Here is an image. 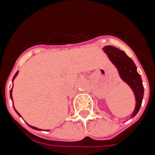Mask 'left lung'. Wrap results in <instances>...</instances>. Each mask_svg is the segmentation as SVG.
<instances>
[{"label": "left lung", "instance_id": "obj_1", "mask_svg": "<svg viewBox=\"0 0 155 155\" xmlns=\"http://www.w3.org/2000/svg\"><path fill=\"white\" fill-rule=\"evenodd\" d=\"M103 50L108 57L118 70L122 80L128 84L134 91L136 98V106L132 113V118L139 112L143 97V86L140 75L137 71V67L134 61L125 53L112 46H106Z\"/></svg>", "mask_w": 155, "mask_h": 155}]
</instances>
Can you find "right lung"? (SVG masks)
<instances>
[{"instance_id":"add662e5","label":"right lung","mask_w":155,"mask_h":155,"mask_svg":"<svg viewBox=\"0 0 155 155\" xmlns=\"http://www.w3.org/2000/svg\"><path fill=\"white\" fill-rule=\"evenodd\" d=\"M18 71H17V72H16V74H15V76H14V77H13V79H12V82H13V81H14V80H15V78H16V76H17V75H18ZM12 88H13V86H12V89H11V90H10V97H11V99H12V102H13V98H12ZM13 106H14V105H13ZM14 109H15V112H16V113H17V114H18V116H21V115L19 114V113H18V111H17V110H16V109H15V107H14ZM28 126H29V127H31V128L34 129V130H41V129H39V128H36V127H32V126H30V125H29V124H28Z\"/></svg>"}]
</instances>
